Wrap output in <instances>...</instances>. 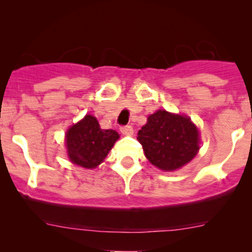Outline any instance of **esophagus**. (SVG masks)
Masks as SVG:
<instances>
[{
    "label": "esophagus",
    "instance_id": "34e87169",
    "mask_svg": "<svg viewBox=\"0 0 252 252\" xmlns=\"http://www.w3.org/2000/svg\"><path fill=\"white\" fill-rule=\"evenodd\" d=\"M121 131H122V134H124V135H130V134L133 133V126H121Z\"/></svg>",
    "mask_w": 252,
    "mask_h": 252
}]
</instances>
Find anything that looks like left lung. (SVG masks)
I'll list each match as a JSON object with an SVG mask.
<instances>
[{
	"label": "left lung",
	"mask_w": 252,
	"mask_h": 252,
	"mask_svg": "<svg viewBox=\"0 0 252 252\" xmlns=\"http://www.w3.org/2000/svg\"><path fill=\"white\" fill-rule=\"evenodd\" d=\"M145 156L162 171H174L191 161L199 151V130L190 118L157 111L139 130Z\"/></svg>",
	"instance_id": "left-lung-1"
}]
</instances>
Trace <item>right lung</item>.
Segmentation results:
<instances>
[{
	"label": "right lung",
	"instance_id": "right-lung-1",
	"mask_svg": "<svg viewBox=\"0 0 252 252\" xmlns=\"http://www.w3.org/2000/svg\"><path fill=\"white\" fill-rule=\"evenodd\" d=\"M118 138L116 130H102L95 117L85 116L65 135L68 156L78 166L95 168L105 159Z\"/></svg>",
	"mask_w": 252,
	"mask_h": 252
}]
</instances>
